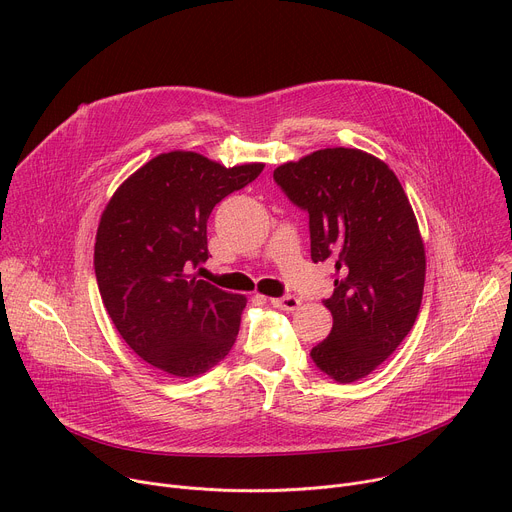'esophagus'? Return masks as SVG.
Returning <instances> with one entry per match:
<instances>
[{
  "label": "esophagus",
  "mask_w": 512,
  "mask_h": 512,
  "mask_svg": "<svg viewBox=\"0 0 512 512\" xmlns=\"http://www.w3.org/2000/svg\"><path fill=\"white\" fill-rule=\"evenodd\" d=\"M271 304H273V308L294 312L300 306V300L294 296H280V298H271Z\"/></svg>",
  "instance_id": "34e87169"
}]
</instances>
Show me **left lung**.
I'll return each instance as SVG.
<instances>
[{
    "mask_svg": "<svg viewBox=\"0 0 512 512\" xmlns=\"http://www.w3.org/2000/svg\"><path fill=\"white\" fill-rule=\"evenodd\" d=\"M308 212L310 257L335 265L324 300L331 335L312 347L320 371L341 384L382 365L410 333L425 288V245L394 171L359 149H320L273 171Z\"/></svg>",
    "mask_w": 512,
    "mask_h": 512,
    "instance_id": "8db88e82",
    "label": "left lung"
}]
</instances>
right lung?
Instances as JSON below:
<instances>
[{
	"instance_id": "add662e5",
	"label": "right lung",
	"mask_w": 512,
	"mask_h": 512,
	"mask_svg": "<svg viewBox=\"0 0 512 512\" xmlns=\"http://www.w3.org/2000/svg\"><path fill=\"white\" fill-rule=\"evenodd\" d=\"M261 171L263 163L161 153L120 185L100 218L94 265L104 306L128 347L169 376L204 374L237 341L247 298L192 269L208 259L214 206Z\"/></svg>"
}]
</instances>
